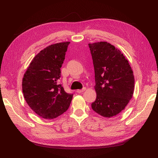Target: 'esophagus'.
Listing matches in <instances>:
<instances>
[{"instance_id": "esophagus-1", "label": "esophagus", "mask_w": 158, "mask_h": 158, "mask_svg": "<svg viewBox=\"0 0 158 158\" xmlns=\"http://www.w3.org/2000/svg\"><path fill=\"white\" fill-rule=\"evenodd\" d=\"M85 90V88H83L82 89H77V90H76V92L78 93V94H80V93H82V92H84Z\"/></svg>"}]
</instances>
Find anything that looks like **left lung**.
Instances as JSON below:
<instances>
[{
    "label": "left lung",
    "mask_w": 158,
    "mask_h": 158,
    "mask_svg": "<svg viewBox=\"0 0 158 158\" xmlns=\"http://www.w3.org/2000/svg\"><path fill=\"white\" fill-rule=\"evenodd\" d=\"M95 71V112L111 117L121 112L131 99L135 78L128 61L121 51L106 41L88 44Z\"/></svg>",
    "instance_id": "1"
}]
</instances>
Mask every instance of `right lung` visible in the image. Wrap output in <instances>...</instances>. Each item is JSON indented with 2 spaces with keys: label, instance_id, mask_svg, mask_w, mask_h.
<instances>
[{
  "label": "right lung",
  "instance_id": "1",
  "mask_svg": "<svg viewBox=\"0 0 158 158\" xmlns=\"http://www.w3.org/2000/svg\"><path fill=\"white\" fill-rule=\"evenodd\" d=\"M70 42L52 44L41 50L31 60L23 75L22 91L26 102L37 114L52 119L64 113L73 94L59 84L60 68Z\"/></svg>",
  "mask_w": 158,
  "mask_h": 158
}]
</instances>
